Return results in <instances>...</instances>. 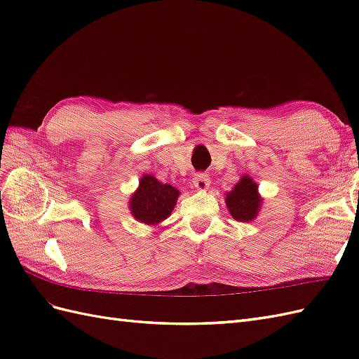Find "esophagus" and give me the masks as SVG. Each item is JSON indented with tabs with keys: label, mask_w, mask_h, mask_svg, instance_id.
<instances>
[{
	"label": "esophagus",
	"mask_w": 359,
	"mask_h": 359,
	"mask_svg": "<svg viewBox=\"0 0 359 359\" xmlns=\"http://www.w3.org/2000/svg\"><path fill=\"white\" fill-rule=\"evenodd\" d=\"M193 187L199 190V191H205L208 190L210 187V178L208 175H203V173H199V175H194L193 178Z\"/></svg>",
	"instance_id": "esophagus-1"
}]
</instances>
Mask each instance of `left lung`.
<instances>
[{
  "instance_id": "obj_1",
  "label": "left lung",
  "mask_w": 359,
  "mask_h": 359,
  "mask_svg": "<svg viewBox=\"0 0 359 359\" xmlns=\"http://www.w3.org/2000/svg\"><path fill=\"white\" fill-rule=\"evenodd\" d=\"M224 203L233 220L253 222L264 206V198L260 196L257 182L250 175H243L231 191L224 193Z\"/></svg>"
}]
</instances>
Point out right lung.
Wrapping results in <instances>:
<instances>
[{
    "mask_svg": "<svg viewBox=\"0 0 359 359\" xmlns=\"http://www.w3.org/2000/svg\"><path fill=\"white\" fill-rule=\"evenodd\" d=\"M180 194V190L170 184H163L156 177L144 173L137 189L130 194V214L139 223L158 226L172 214Z\"/></svg>",
    "mask_w": 359,
    "mask_h": 359,
    "instance_id": "add662e5",
    "label": "right lung"
}]
</instances>
